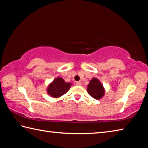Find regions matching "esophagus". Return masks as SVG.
Returning <instances> with one entry per match:
<instances>
[{"label":"esophagus","instance_id":"1","mask_svg":"<svg viewBox=\"0 0 148 148\" xmlns=\"http://www.w3.org/2000/svg\"><path fill=\"white\" fill-rule=\"evenodd\" d=\"M76 84L77 86H80V85H81V81H77V82L76 83Z\"/></svg>","mask_w":148,"mask_h":148}]
</instances>
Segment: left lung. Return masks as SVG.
Masks as SVG:
<instances>
[{
    "instance_id": "obj_1",
    "label": "left lung",
    "mask_w": 148,
    "mask_h": 148,
    "mask_svg": "<svg viewBox=\"0 0 148 148\" xmlns=\"http://www.w3.org/2000/svg\"><path fill=\"white\" fill-rule=\"evenodd\" d=\"M87 92L97 100L102 99L105 95V88L100 80L96 77L91 79L87 86Z\"/></svg>"
}]
</instances>
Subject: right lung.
I'll return each mask as SVG.
<instances>
[{"instance_id": "add662e5", "label": "right lung", "mask_w": 148, "mask_h": 148, "mask_svg": "<svg viewBox=\"0 0 148 148\" xmlns=\"http://www.w3.org/2000/svg\"><path fill=\"white\" fill-rule=\"evenodd\" d=\"M72 85L71 83L65 82L60 77L54 79L47 87V93L54 98H59L67 93Z\"/></svg>"}]
</instances>
